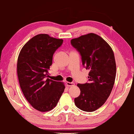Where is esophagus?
<instances>
[{
    "label": "esophagus",
    "mask_w": 134,
    "mask_h": 134,
    "mask_svg": "<svg viewBox=\"0 0 134 134\" xmlns=\"http://www.w3.org/2000/svg\"><path fill=\"white\" fill-rule=\"evenodd\" d=\"M66 86L68 87H73L75 86V83H70V82H67L66 83Z\"/></svg>",
    "instance_id": "34e87169"
}]
</instances>
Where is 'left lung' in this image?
<instances>
[{
	"label": "left lung",
	"instance_id": "1",
	"mask_svg": "<svg viewBox=\"0 0 134 134\" xmlns=\"http://www.w3.org/2000/svg\"><path fill=\"white\" fill-rule=\"evenodd\" d=\"M80 52L88 73V83L77 84L80 94L75 98L77 107L88 112L97 110L110 95L115 81L116 64L112 48L99 35L90 33L71 40Z\"/></svg>",
	"mask_w": 134,
	"mask_h": 134
}]
</instances>
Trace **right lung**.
I'll list each match as a JSON object with an SVG mask.
<instances>
[{
	"instance_id": "add662e5",
	"label": "right lung",
	"mask_w": 134,
	"mask_h": 134,
	"mask_svg": "<svg viewBox=\"0 0 134 134\" xmlns=\"http://www.w3.org/2000/svg\"><path fill=\"white\" fill-rule=\"evenodd\" d=\"M63 40L39 34L31 38L21 50L17 60V75L24 97L41 112L55 107L65 88L64 82L47 78L53 54Z\"/></svg>"
}]
</instances>
